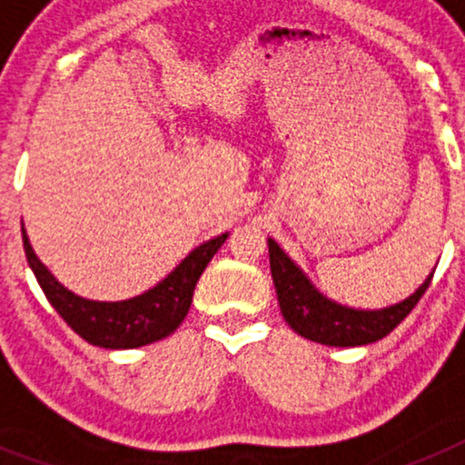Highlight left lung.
Listing matches in <instances>:
<instances>
[{"instance_id": "left-lung-1", "label": "left lung", "mask_w": 465, "mask_h": 465, "mask_svg": "<svg viewBox=\"0 0 465 465\" xmlns=\"http://www.w3.org/2000/svg\"><path fill=\"white\" fill-rule=\"evenodd\" d=\"M268 246L270 272L283 319L298 335L328 347H363L386 338L414 310L435 272L433 270L412 295L396 305L381 310H356L323 295L272 237H268Z\"/></svg>"}]
</instances>
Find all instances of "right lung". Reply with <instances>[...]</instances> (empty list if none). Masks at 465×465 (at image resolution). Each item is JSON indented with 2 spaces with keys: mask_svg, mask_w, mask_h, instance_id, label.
<instances>
[{
  "mask_svg": "<svg viewBox=\"0 0 465 465\" xmlns=\"http://www.w3.org/2000/svg\"><path fill=\"white\" fill-rule=\"evenodd\" d=\"M225 240H228V232L195 246L163 282L155 283L153 289L143 291L134 298L100 302V300L81 298L64 289L63 283L53 277L51 270L36 258L23 225L25 256L41 291L46 293L48 302L85 342L104 349H137L172 335L186 319L197 279Z\"/></svg>",
  "mask_w": 465,
  "mask_h": 465,
  "instance_id": "obj_1",
  "label": "right lung"
}]
</instances>
